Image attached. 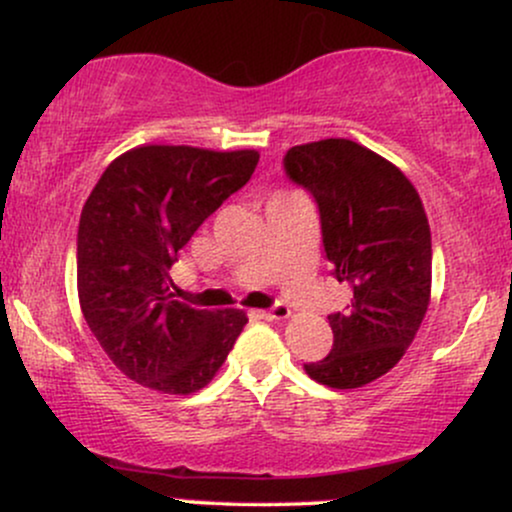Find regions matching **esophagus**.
I'll list each match as a JSON object with an SVG mask.
<instances>
[{"label":"esophagus","mask_w":512,"mask_h":512,"mask_svg":"<svg viewBox=\"0 0 512 512\" xmlns=\"http://www.w3.org/2000/svg\"><path fill=\"white\" fill-rule=\"evenodd\" d=\"M289 315H291V308L286 303H274L272 308L260 310V317H264V320H286Z\"/></svg>","instance_id":"1"}]
</instances>
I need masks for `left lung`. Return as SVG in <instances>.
I'll return each instance as SVG.
<instances>
[{
    "instance_id": "1",
    "label": "left lung",
    "mask_w": 512,
    "mask_h": 512,
    "mask_svg": "<svg viewBox=\"0 0 512 512\" xmlns=\"http://www.w3.org/2000/svg\"><path fill=\"white\" fill-rule=\"evenodd\" d=\"M284 170L317 202L332 276L351 289L342 313L327 315L332 351L303 368L327 387H363L397 366L424 322L433 255L424 204L402 170L349 139L293 146Z\"/></svg>"
}]
</instances>
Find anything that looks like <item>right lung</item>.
Here are the masks:
<instances>
[{"label":"right lung","mask_w":512,"mask_h":512,"mask_svg":"<svg viewBox=\"0 0 512 512\" xmlns=\"http://www.w3.org/2000/svg\"><path fill=\"white\" fill-rule=\"evenodd\" d=\"M260 154L137 146L88 195L76 236V286L86 325L134 383L192 395L223 366L243 310L175 301L168 269L216 209L255 173Z\"/></svg>","instance_id":"obj_1"}]
</instances>
